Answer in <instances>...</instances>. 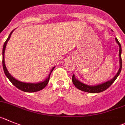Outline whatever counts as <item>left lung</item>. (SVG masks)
Returning a JSON list of instances; mask_svg holds the SVG:
<instances>
[{
    "instance_id": "obj_1",
    "label": "left lung",
    "mask_w": 125,
    "mask_h": 125,
    "mask_svg": "<svg viewBox=\"0 0 125 125\" xmlns=\"http://www.w3.org/2000/svg\"><path fill=\"white\" fill-rule=\"evenodd\" d=\"M116 42L118 43L120 48V50H119V58H120V68H119L118 71L117 73L115 75V76L113 78L110 80L106 81V82H104L103 83L98 84V85H86V84L83 83L81 82L80 81L78 80V79H76L75 77V75H73L72 76V82L74 84L75 86H76L78 89L80 90L83 92H88V93H100V92H103L105 90H106L108 88L110 87L111 85L113 84V82L116 80V79L117 78L118 76L120 75V72H121V68H122V61H121V44L118 42V39L115 38Z\"/></svg>"
}]
</instances>
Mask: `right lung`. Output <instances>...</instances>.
<instances>
[{"instance_id":"right-lung-1","label":"right lung","mask_w":125,"mask_h":125,"mask_svg":"<svg viewBox=\"0 0 125 125\" xmlns=\"http://www.w3.org/2000/svg\"><path fill=\"white\" fill-rule=\"evenodd\" d=\"M14 30H15V29H14ZM14 30H12V32H10V33L9 34L7 39L6 41H5V43H4L3 49H2V58H3V59H2V65H3V69H4V73H5V75H6V76L8 78V79L10 81L11 83H12L14 86H16L17 88H19V89L23 91V92L32 93V92H38V91L41 90L43 89V88L47 85V84L49 83V80H50V74L52 72V71L53 70V69H54L55 67H53V68H52L50 73H49V76H48V78H46V79L44 81H43V82H38V83H25V82H21V81L15 79L14 77H13V76L9 73V72H8L6 66H5V59H4L5 50V48H6L7 43L8 41L9 40L10 38L11 37V35L13 33Z\"/></svg>"}]
</instances>
